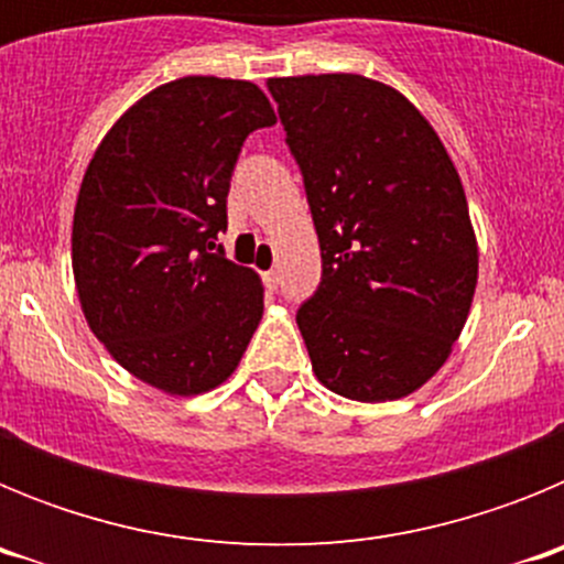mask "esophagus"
Here are the masks:
<instances>
[{"instance_id": "obj_1", "label": "esophagus", "mask_w": 564, "mask_h": 564, "mask_svg": "<svg viewBox=\"0 0 564 564\" xmlns=\"http://www.w3.org/2000/svg\"><path fill=\"white\" fill-rule=\"evenodd\" d=\"M262 285H265L268 288V291H276V285H279V273L276 271H273V268H271V271H265V273H262Z\"/></svg>"}]
</instances>
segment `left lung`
Wrapping results in <instances>:
<instances>
[{"mask_svg":"<svg viewBox=\"0 0 564 564\" xmlns=\"http://www.w3.org/2000/svg\"><path fill=\"white\" fill-rule=\"evenodd\" d=\"M305 177L322 282L296 325L350 401L410 395L449 358L477 288L460 174L398 89L352 73L268 82Z\"/></svg>","mask_w":564,"mask_h":564,"instance_id":"1","label":"left lung"}]
</instances>
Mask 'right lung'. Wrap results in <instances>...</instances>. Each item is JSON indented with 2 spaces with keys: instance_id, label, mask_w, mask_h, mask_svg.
<instances>
[{
  "instance_id": "1",
  "label": "right lung",
  "mask_w": 564,
  "mask_h": 564,
  "mask_svg": "<svg viewBox=\"0 0 564 564\" xmlns=\"http://www.w3.org/2000/svg\"><path fill=\"white\" fill-rule=\"evenodd\" d=\"M276 115L251 82L186 76L104 134L73 214V276L89 330L169 395L220 387L262 318V282L223 248L239 149Z\"/></svg>"
}]
</instances>
